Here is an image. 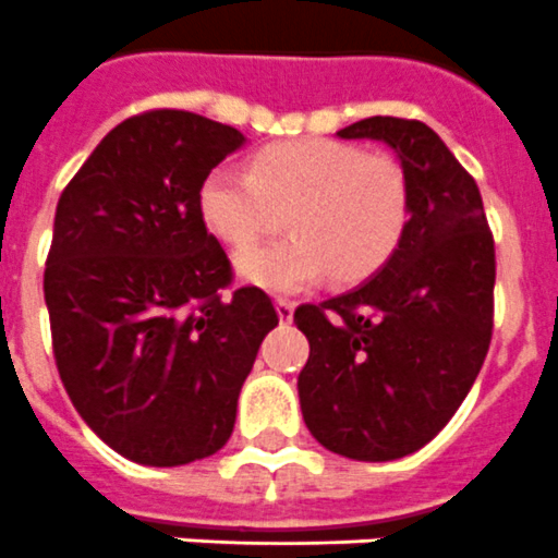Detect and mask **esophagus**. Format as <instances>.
I'll return each instance as SVG.
<instances>
[{
	"label": "esophagus",
	"instance_id": "esophagus-1",
	"mask_svg": "<svg viewBox=\"0 0 558 558\" xmlns=\"http://www.w3.org/2000/svg\"><path fill=\"white\" fill-rule=\"evenodd\" d=\"M293 310H295V304L290 302V299H276V313H279V322L288 324L290 318H293Z\"/></svg>",
	"mask_w": 558,
	"mask_h": 558
}]
</instances>
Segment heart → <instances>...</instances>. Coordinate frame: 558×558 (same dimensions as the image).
Listing matches in <instances>:
<instances>
[{"mask_svg": "<svg viewBox=\"0 0 558 558\" xmlns=\"http://www.w3.org/2000/svg\"><path fill=\"white\" fill-rule=\"evenodd\" d=\"M288 209L290 236L240 254L248 282L295 293L332 276L363 282L399 248L411 220V181L397 159L352 142L293 140L263 147L248 172L220 165L198 186V215L220 243L254 245Z\"/></svg>", "mask_w": 558, "mask_h": 558, "instance_id": "1", "label": "heart"}]
</instances>
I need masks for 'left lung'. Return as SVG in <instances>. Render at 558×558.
Masks as SVG:
<instances>
[{"label":"left lung","instance_id":"1","mask_svg":"<svg viewBox=\"0 0 558 558\" xmlns=\"http://www.w3.org/2000/svg\"><path fill=\"white\" fill-rule=\"evenodd\" d=\"M340 140H383L411 181V220L372 282L302 304L304 425L327 450L393 461L456 416L495 329V236L475 179L425 122L368 117Z\"/></svg>","mask_w":558,"mask_h":558}]
</instances>
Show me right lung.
Returning <instances> with one entry per match:
<instances>
[{
	"label": "right lung",
	"mask_w": 558,
	"mask_h": 558,
	"mask_svg": "<svg viewBox=\"0 0 558 558\" xmlns=\"http://www.w3.org/2000/svg\"><path fill=\"white\" fill-rule=\"evenodd\" d=\"M179 108L128 117L61 192L44 270L52 354L72 405L111 450L147 466L218 452L259 343L265 290H231L198 186L243 145Z\"/></svg>",
	"instance_id": "1"
}]
</instances>
